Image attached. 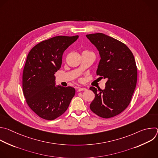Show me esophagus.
<instances>
[{"label": "esophagus", "mask_w": 158, "mask_h": 158, "mask_svg": "<svg viewBox=\"0 0 158 158\" xmlns=\"http://www.w3.org/2000/svg\"><path fill=\"white\" fill-rule=\"evenodd\" d=\"M87 89L85 88V87H78V89H77V91L78 92H81V91H82V90H86Z\"/></svg>", "instance_id": "obj_1"}]
</instances>
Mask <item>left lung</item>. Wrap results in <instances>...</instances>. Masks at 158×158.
<instances>
[{"label": "left lung", "mask_w": 158, "mask_h": 158, "mask_svg": "<svg viewBox=\"0 0 158 158\" xmlns=\"http://www.w3.org/2000/svg\"><path fill=\"white\" fill-rule=\"evenodd\" d=\"M86 37L99 52L97 75L107 79L105 89L90 87L95 94L90 109L104 118L115 117L128 106L136 87L137 68L133 55L124 43L103 33Z\"/></svg>", "instance_id": "left-lung-1"}]
</instances>
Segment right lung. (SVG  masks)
I'll list each match as a JSON object with an SVG mask.
<instances>
[{
  "label": "right lung",
  "instance_id": "1",
  "mask_svg": "<svg viewBox=\"0 0 158 158\" xmlns=\"http://www.w3.org/2000/svg\"><path fill=\"white\" fill-rule=\"evenodd\" d=\"M79 38L58 36L35 45L27 56L22 86L26 102L40 117L55 120L68 109L75 95L72 87L55 85V74L61 67L64 51Z\"/></svg>",
  "mask_w": 158,
  "mask_h": 158
}]
</instances>
